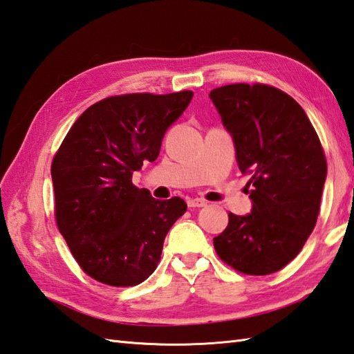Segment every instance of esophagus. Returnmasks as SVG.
I'll return each instance as SVG.
<instances>
[{"instance_id": "obj_1", "label": "esophagus", "mask_w": 354, "mask_h": 354, "mask_svg": "<svg viewBox=\"0 0 354 354\" xmlns=\"http://www.w3.org/2000/svg\"><path fill=\"white\" fill-rule=\"evenodd\" d=\"M187 205H189L190 208H201V207L207 205V201L201 199V198H194V199L187 201Z\"/></svg>"}]
</instances>
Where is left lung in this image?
<instances>
[{
    "mask_svg": "<svg viewBox=\"0 0 354 354\" xmlns=\"http://www.w3.org/2000/svg\"><path fill=\"white\" fill-rule=\"evenodd\" d=\"M209 99L231 135L236 161L250 175V214L230 213L214 237L219 257L239 272H277L303 250L318 219L327 162L304 109L280 89L234 84Z\"/></svg>",
    "mask_w": 354,
    "mask_h": 354,
    "instance_id": "obj_1",
    "label": "left lung"
}]
</instances>
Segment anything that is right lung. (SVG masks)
<instances>
[{
    "label": "right lung",
    "instance_id": "add662e5",
    "mask_svg": "<svg viewBox=\"0 0 354 354\" xmlns=\"http://www.w3.org/2000/svg\"><path fill=\"white\" fill-rule=\"evenodd\" d=\"M192 91L126 94L89 106L51 164L55 214L73 257L94 280L127 288L156 269L164 239L187 212L181 198L158 201L132 173L160 155L164 133Z\"/></svg>",
    "mask_w": 354,
    "mask_h": 354
}]
</instances>
